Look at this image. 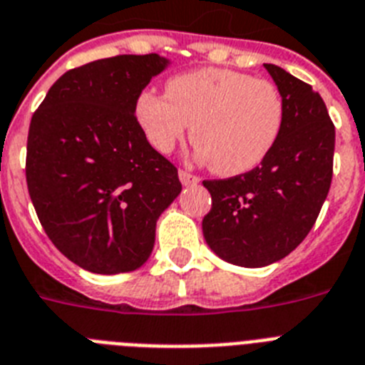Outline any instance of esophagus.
Returning a JSON list of instances; mask_svg holds the SVG:
<instances>
[{
    "label": "esophagus",
    "instance_id": "34e87169",
    "mask_svg": "<svg viewBox=\"0 0 365 365\" xmlns=\"http://www.w3.org/2000/svg\"><path fill=\"white\" fill-rule=\"evenodd\" d=\"M180 182L183 183V185H195V183L200 182V178L197 176V174H191L187 173V170H183V168H180Z\"/></svg>",
    "mask_w": 365,
    "mask_h": 365
}]
</instances>
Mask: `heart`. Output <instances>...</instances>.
I'll list each match as a JSON object with an SVG mask.
<instances>
[{"label":"heart","instance_id":"b5f03b06","mask_svg":"<svg viewBox=\"0 0 365 365\" xmlns=\"http://www.w3.org/2000/svg\"><path fill=\"white\" fill-rule=\"evenodd\" d=\"M135 116L146 139L170 154L187 133L197 158L222 176L249 173L280 139L286 103L267 79L228 68H198L173 76L165 94L140 91Z\"/></svg>","mask_w":365,"mask_h":365}]
</instances>
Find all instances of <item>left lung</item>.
<instances>
[{
  "label": "left lung",
  "mask_w": 365,
  "mask_h": 365,
  "mask_svg": "<svg viewBox=\"0 0 365 365\" xmlns=\"http://www.w3.org/2000/svg\"><path fill=\"white\" fill-rule=\"evenodd\" d=\"M265 68L286 103L280 139L259 167L202 182L211 195L202 220L206 243L240 267H263L295 250L332 182L336 131L323 98L277 64Z\"/></svg>",
  "instance_id": "obj_1"
}]
</instances>
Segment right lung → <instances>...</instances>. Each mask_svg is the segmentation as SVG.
I'll return each instance as SVG.
<instances>
[{
  "label": "right lung",
  "mask_w": 365,
  "mask_h": 365,
  "mask_svg": "<svg viewBox=\"0 0 365 365\" xmlns=\"http://www.w3.org/2000/svg\"><path fill=\"white\" fill-rule=\"evenodd\" d=\"M158 53L116 55L63 73L33 113L26 180L46 235L79 267L135 271L155 220L180 195L178 168L146 139L135 100L167 66Z\"/></svg>",
  "instance_id": "1"
}]
</instances>
